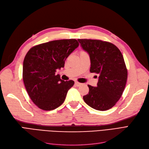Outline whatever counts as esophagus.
<instances>
[{
	"instance_id": "esophagus-1",
	"label": "esophagus",
	"mask_w": 149,
	"mask_h": 149,
	"mask_svg": "<svg viewBox=\"0 0 149 149\" xmlns=\"http://www.w3.org/2000/svg\"><path fill=\"white\" fill-rule=\"evenodd\" d=\"M74 84H75V85L76 86H81V83H78V82H77V81H76Z\"/></svg>"
}]
</instances>
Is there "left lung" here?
<instances>
[{
    "mask_svg": "<svg viewBox=\"0 0 149 149\" xmlns=\"http://www.w3.org/2000/svg\"><path fill=\"white\" fill-rule=\"evenodd\" d=\"M81 47L89 55L90 72L98 74L96 87L88 85L89 93L84 102L93 109L106 111L119 101L127 79V70L119 48L99 40L78 39Z\"/></svg>",
    "mask_w": 149,
    "mask_h": 149,
    "instance_id": "obj_1",
    "label": "left lung"
}]
</instances>
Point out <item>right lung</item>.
Returning a JSON list of instances; mask_svg holds the SVG:
<instances>
[{
  "label": "right lung",
  "instance_id": "right-lung-1",
  "mask_svg": "<svg viewBox=\"0 0 149 149\" xmlns=\"http://www.w3.org/2000/svg\"><path fill=\"white\" fill-rule=\"evenodd\" d=\"M79 46L76 39L54 40L30 49L23 63V80L29 96L38 107L51 111L61 106L73 81L60 79L56 70Z\"/></svg>",
  "mask_w": 149,
  "mask_h": 149
}]
</instances>
